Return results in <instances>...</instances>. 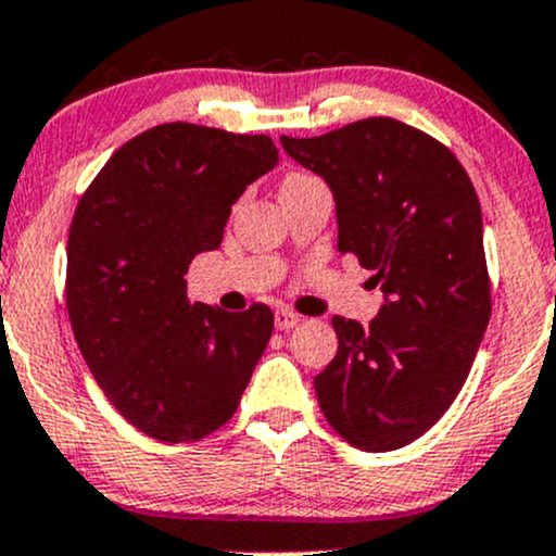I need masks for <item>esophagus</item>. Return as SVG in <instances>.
<instances>
[{
  "label": "esophagus",
  "instance_id": "esophagus-1",
  "mask_svg": "<svg viewBox=\"0 0 556 556\" xmlns=\"http://www.w3.org/2000/svg\"><path fill=\"white\" fill-rule=\"evenodd\" d=\"M300 315L291 313V309H276V328L278 331H289V328H294L300 324Z\"/></svg>",
  "mask_w": 556,
  "mask_h": 556
}]
</instances>
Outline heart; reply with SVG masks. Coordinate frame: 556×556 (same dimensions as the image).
I'll list each match as a JSON object with an SVG mask.
<instances>
[{"instance_id": "1", "label": "heart", "mask_w": 556, "mask_h": 556, "mask_svg": "<svg viewBox=\"0 0 556 556\" xmlns=\"http://www.w3.org/2000/svg\"><path fill=\"white\" fill-rule=\"evenodd\" d=\"M313 180V175H307V172H289V175L280 180V188H289V185H300V182H307Z\"/></svg>"}]
</instances>
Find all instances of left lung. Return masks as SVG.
<instances>
[{
  "instance_id": "8db88e82",
  "label": "left lung",
  "mask_w": 556,
  "mask_h": 556,
  "mask_svg": "<svg viewBox=\"0 0 556 556\" xmlns=\"http://www.w3.org/2000/svg\"><path fill=\"white\" fill-rule=\"evenodd\" d=\"M280 146L331 185L339 252L374 270L387 296L366 328L333 315L320 410L361 451L414 443L462 392L491 320L475 185L451 148L390 116Z\"/></svg>"
}]
</instances>
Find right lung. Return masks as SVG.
<instances>
[{
	"mask_svg": "<svg viewBox=\"0 0 556 556\" xmlns=\"http://www.w3.org/2000/svg\"><path fill=\"white\" fill-rule=\"evenodd\" d=\"M278 164L267 135L172 122L124 142L76 204L65 307L113 408L161 443L230 421L273 333V309L190 304L188 267L223 243L230 206Z\"/></svg>",
	"mask_w": 556,
	"mask_h": 556,
	"instance_id": "obj_1",
	"label": "right lung"
}]
</instances>
